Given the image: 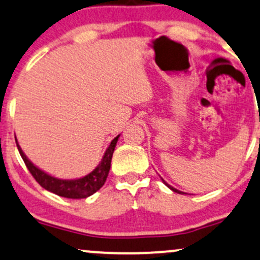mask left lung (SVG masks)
<instances>
[{
  "label": "left lung",
  "instance_id": "obj_1",
  "mask_svg": "<svg viewBox=\"0 0 260 260\" xmlns=\"http://www.w3.org/2000/svg\"><path fill=\"white\" fill-rule=\"evenodd\" d=\"M162 181H164V183H165V185H166V186H168V187H170V189L172 190V191H174V192H177V193H184L183 191H180V190H178V189H176V187L171 186V185H170V184H167V183H166V181H165L164 179H162Z\"/></svg>",
  "mask_w": 260,
  "mask_h": 260
}]
</instances>
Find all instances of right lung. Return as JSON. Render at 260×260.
Returning a JSON list of instances; mask_svg holds the SVG:
<instances>
[{"mask_svg":"<svg viewBox=\"0 0 260 260\" xmlns=\"http://www.w3.org/2000/svg\"><path fill=\"white\" fill-rule=\"evenodd\" d=\"M118 138H120V134H118L116 138L111 140L110 145L106 149L102 161L99 162V165L96 166L94 170L90 172V173L86 174L84 177L75 178V179H60V178L53 177L51 174L47 173V172L42 171L27 158V156L21 150L17 138H15V142H17L19 154L24 160L25 165H26L27 170L30 171V173L32 174V177L35 178L41 186L45 187L48 191L55 193V195L61 196V198L77 200L89 198L90 195L98 191L100 187L104 185L109 171H110L112 154H114L115 146H116Z\"/></svg>","mask_w":260,"mask_h":260,"instance_id":"right-lung-1","label":"right lung"}]
</instances>
